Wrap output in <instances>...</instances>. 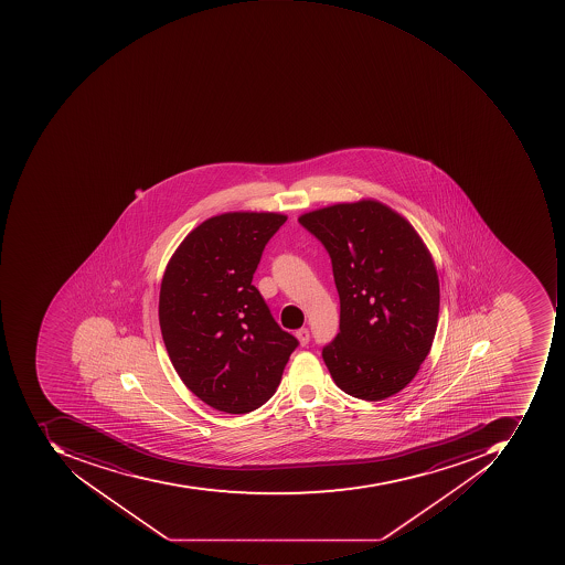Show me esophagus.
Returning a JSON list of instances; mask_svg holds the SVG:
<instances>
[{
    "instance_id": "obj_1",
    "label": "esophagus",
    "mask_w": 565,
    "mask_h": 565,
    "mask_svg": "<svg viewBox=\"0 0 565 565\" xmlns=\"http://www.w3.org/2000/svg\"><path fill=\"white\" fill-rule=\"evenodd\" d=\"M296 338L297 340H299V343L302 344V347H306V344L309 343L310 340L309 329H299V331L296 332Z\"/></svg>"
}]
</instances>
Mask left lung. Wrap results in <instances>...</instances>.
I'll return each instance as SVG.
<instances>
[{
	"label": "left lung",
	"mask_w": 565,
	"mask_h": 565,
	"mask_svg": "<svg viewBox=\"0 0 565 565\" xmlns=\"http://www.w3.org/2000/svg\"><path fill=\"white\" fill-rule=\"evenodd\" d=\"M332 262L340 332L322 350L341 391L384 401L411 384L435 340L439 280L425 241L406 217L373 199L300 215Z\"/></svg>",
	"instance_id": "1"
}]
</instances>
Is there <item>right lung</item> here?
Masks as SVG:
<instances>
[{
    "mask_svg": "<svg viewBox=\"0 0 565 565\" xmlns=\"http://www.w3.org/2000/svg\"><path fill=\"white\" fill-rule=\"evenodd\" d=\"M285 221L278 212L214 215L186 234L162 275L159 326L171 363L200 401L222 413L262 407L299 344L252 284Z\"/></svg>",
    "mask_w": 565,
    "mask_h": 565,
    "instance_id": "1",
    "label": "right lung"
}]
</instances>
